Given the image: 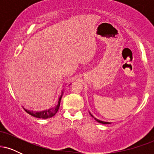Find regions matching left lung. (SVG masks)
<instances>
[{"label": "left lung", "mask_w": 154, "mask_h": 154, "mask_svg": "<svg viewBox=\"0 0 154 154\" xmlns=\"http://www.w3.org/2000/svg\"><path fill=\"white\" fill-rule=\"evenodd\" d=\"M92 116H93V115H91ZM93 118H94V119H95V120H96V121L97 122H99V123H101V124H106V125H107V124H109V122H103V121H100V120H99V119H96V118H95L94 117V116H93Z\"/></svg>", "instance_id": "obj_1"}]
</instances>
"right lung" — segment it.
Wrapping results in <instances>:
<instances>
[{
  "mask_svg": "<svg viewBox=\"0 0 154 154\" xmlns=\"http://www.w3.org/2000/svg\"><path fill=\"white\" fill-rule=\"evenodd\" d=\"M61 96L59 98V101L58 105L56 106H55L54 108H51V109H48V110L46 111H40V112H35V111H29L26 110V112L28 113L29 114H30L31 116H35V117L37 118H40V119H48V118H51L52 116H54L55 114L57 113L58 110H59V108L60 106V100H61Z\"/></svg>",
  "mask_w": 154,
  "mask_h": 154,
  "instance_id": "1",
  "label": "right lung"
}]
</instances>
